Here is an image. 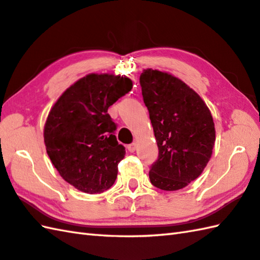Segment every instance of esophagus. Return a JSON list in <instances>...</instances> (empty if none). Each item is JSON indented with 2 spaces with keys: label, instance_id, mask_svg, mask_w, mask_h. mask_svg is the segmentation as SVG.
Returning a JSON list of instances; mask_svg holds the SVG:
<instances>
[{
  "label": "esophagus",
  "instance_id": "1",
  "mask_svg": "<svg viewBox=\"0 0 260 260\" xmlns=\"http://www.w3.org/2000/svg\"><path fill=\"white\" fill-rule=\"evenodd\" d=\"M127 150L129 152H134L136 150V143H132L129 145H127Z\"/></svg>",
  "mask_w": 260,
  "mask_h": 260
}]
</instances>
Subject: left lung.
Segmentation results:
<instances>
[{
    "label": "left lung",
    "instance_id": "8db88e82",
    "mask_svg": "<svg viewBox=\"0 0 260 260\" xmlns=\"http://www.w3.org/2000/svg\"><path fill=\"white\" fill-rule=\"evenodd\" d=\"M140 84L159 147L150 181L162 190L181 189L211 159L215 142L211 111L194 90L169 73L143 70Z\"/></svg>",
    "mask_w": 260,
    "mask_h": 260
}]
</instances>
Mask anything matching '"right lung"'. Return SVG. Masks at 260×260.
Returning a JSON list of instances; mask_svg holds the SVG:
<instances>
[{
  "mask_svg": "<svg viewBox=\"0 0 260 260\" xmlns=\"http://www.w3.org/2000/svg\"><path fill=\"white\" fill-rule=\"evenodd\" d=\"M132 86L125 76L92 73L71 85L50 109L44 128L46 150L76 189L100 194L114 185L126 152L117 142L108 108Z\"/></svg>",
  "mask_w": 260,
  "mask_h": 260,
  "instance_id": "1",
  "label": "right lung"
}]
</instances>
